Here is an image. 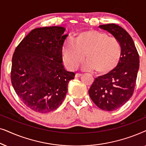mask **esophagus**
I'll return each mask as SVG.
<instances>
[{
	"label": "esophagus",
	"mask_w": 146,
	"mask_h": 146,
	"mask_svg": "<svg viewBox=\"0 0 146 146\" xmlns=\"http://www.w3.org/2000/svg\"><path fill=\"white\" fill-rule=\"evenodd\" d=\"M81 76H82V74H80V73L75 74V78H79V77H80Z\"/></svg>",
	"instance_id": "esophagus-1"
}]
</instances>
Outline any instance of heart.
Listing matches in <instances>:
<instances>
[{
  "instance_id": "1",
  "label": "heart",
  "mask_w": 146,
  "mask_h": 146,
  "mask_svg": "<svg viewBox=\"0 0 146 146\" xmlns=\"http://www.w3.org/2000/svg\"><path fill=\"white\" fill-rule=\"evenodd\" d=\"M62 54L68 68L74 70L84 60L83 68L106 74L116 67L121 56V48L115 38L106 33L89 30L78 34L75 43L69 40L64 46Z\"/></svg>"
}]
</instances>
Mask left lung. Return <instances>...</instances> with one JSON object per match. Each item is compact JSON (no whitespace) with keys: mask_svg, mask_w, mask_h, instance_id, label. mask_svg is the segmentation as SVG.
I'll return each instance as SVG.
<instances>
[{"mask_svg":"<svg viewBox=\"0 0 146 146\" xmlns=\"http://www.w3.org/2000/svg\"><path fill=\"white\" fill-rule=\"evenodd\" d=\"M111 34L121 47L118 64L109 73L96 78L89 90L94 103L105 111H113L132 96L139 66V54L130 35L115 24L99 26Z\"/></svg>","mask_w":146,"mask_h":146,"instance_id":"8db88e82","label":"left lung"}]
</instances>
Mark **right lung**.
Returning a JSON list of instances; mask_svg holds the SVG:
<instances>
[{
	"label": "right lung",
	"mask_w": 146,
	"mask_h": 146,
	"mask_svg": "<svg viewBox=\"0 0 146 146\" xmlns=\"http://www.w3.org/2000/svg\"><path fill=\"white\" fill-rule=\"evenodd\" d=\"M62 27L33 29L16 48L11 82L28 108L48 113L59 107L75 74L62 64V48L68 35Z\"/></svg>",
	"instance_id": "1"
}]
</instances>
